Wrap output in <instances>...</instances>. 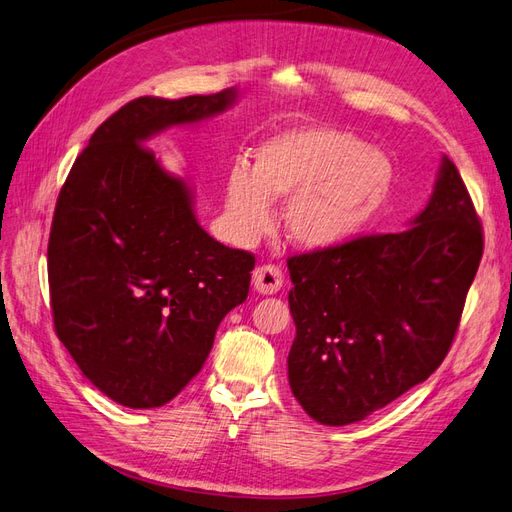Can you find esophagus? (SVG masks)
Returning <instances> with one entry per match:
<instances>
[{
    "label": "esophagus",
    "mask_w": 512,
    "mask_h": 512,
    "mask_svg": "<svg viewBox=\"0 0 512 512\" xmlns=\"http://www.w3.org/2000/svg\"><path fill=\"white\" fill-rule=\"evenodd\" d=\"M254 288L262 295H273L278 293L284 284V275L282 269L275 265H262L254 271Z\"/></svg>",
    "instance_id": "1"
}]
</instances>
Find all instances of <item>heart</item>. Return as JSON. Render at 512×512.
Returning <instances> with one entry per match:
<instances>
[{"label":"heart","instance_id":"heart-1","mask_svg":"<svg viewBox=\"0 0 512 512\" xmlns=\"http://www.w3.org/2000/svg\"><path fill=\"white\" fill-rule=\"evenodd\" d=\"M394 165L383 150L334 127H293L256 148L254 170L234 163L226 181V211L239 237L271 224V200L288 198L284 228L306 250L353 239L383 209Z\"/></svg>","mask_w":512,"mask_h":512}]
</instances>
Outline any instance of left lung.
<instances>
[{
  "label": "left lung",
  "mask_w": 512,
  "mask_h": 512,
  "mask_svg": "<svg viewBox=\"0 0 512 512\" xmlns=\"http://www.w3.org/2000/svg\"><path fill=\"white\" fill-rule=\"evenodd\" d=\"M482 245L474 202L444 157L407 230L288 258L297 327L288 383L308 416L359 422L431 377L452 347Z\"/></svg>",
  "instance_id": "8db88e82"
}]
</instances>
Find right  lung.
I'll return each instance as SVG.
<instances>
[{
    "label": "right lung",
    "mask_w": 512,
    "mask_h": 512,
    "mask_svg": "<svg viewBox=\"0 0 512 512\" xmlns=\"http://www.w3.org/2000/svg\"><path fill=\"white\" fill-rule=\"evenodd\" d=\"M234 101L228 88L120 107L94 131L55 204L47 247L55 334L84 377L124 407L170 403L250 293L254 254L209 237L189 185L144 146Z\"/></svg>",
    "instance_id": "add662e5"
}]
</instances>
